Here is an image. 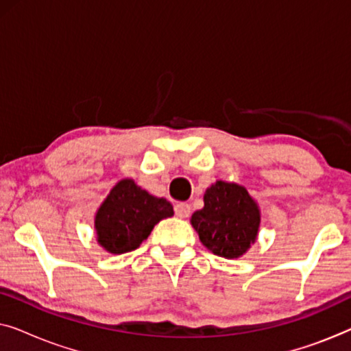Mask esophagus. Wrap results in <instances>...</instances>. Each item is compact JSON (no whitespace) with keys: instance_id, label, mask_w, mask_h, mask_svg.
Wrapping results in <instances>:
<instances>
[{"instance_id":"1","label":"esophagus","mask_w":351,"mask_h":351,"mask_svg":"<svg viewBox=\"0 0 351 351\" xmlns=\"http://www.w3.org/2000/svg\"><path fill=\"white\" fill-rule=\"evenodd\" d=\"M174 210H176V215L180 219H186L190 215V204L186 203H177L174 206Z\"/></svg>"}]
</instances>
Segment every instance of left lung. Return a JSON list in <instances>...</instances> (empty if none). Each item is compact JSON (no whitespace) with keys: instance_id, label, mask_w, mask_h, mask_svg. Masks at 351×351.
Here are the masks:
<instances>
[{"instance_id":"8db88e82","label":"left lung","mask_w":351,"mask_h":351,"mask_svg":"<svg viewBox=\"0 0 351 351\" xmlns=\"http://www.w3.org/2000/svg\"><path fill=\"white\" fill-rule=\"evenodd\" d=\"M261 214L247 190L215 182L204 193V208L191 215L201 243L215 256L237 258L256 241Z\"/></svg>"}]
</instances>
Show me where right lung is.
<instances>
[{"mask_svg":"<svg viewBox=\"0 0 351 351\" xmlns=\"http://www.w3.org/2000/svg\"><path fill=\"white\" fill-rule=\"evenodd\" d=\"M174 215L165 198H155L132 180H121L110 191L95 215L97 241L112 254L131 252L148 238L155 225Z\"/></svg>","mask_w":351,"mask_h":351,"instance_id":"add662e5","label":"right lung"}]
</instances>
